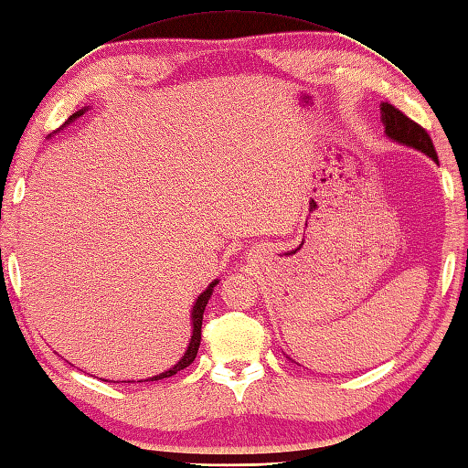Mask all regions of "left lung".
Instances as JSON below:
<instances>
[{
    "label": "left lung",
    "mask_w": 468,
    "mask_h": 468,
    "mask_svg": "<svg viewBox=\"0 0 468 468\" xmlns=\"http://www.w3.org/2000/svg\"><path fill=\"white\" fill-rule=\"evenodd\" d=\"M380 122L384 126V133H387L392 142H399L402 146L419 150L424 155H429L432 162L439 164L437 150H434L427 130L420 128L417 122L404 116V113L399 108H394L392 103H380Z\"/></svg>",
    "instance_id": "1"
}]
</instances>
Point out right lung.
Returning <instances> with one entry per match:
<instances>
[{"label":"right lung","instance_id":"add662e5","mask_svg":"<svg viewBox=\"0 0 468 468\" xmlns=\"http://www.w3.org/2000/svg\"><path fill=\"white\" fill-rule=\"evenodd\" d=\"M86 110H88V108H81V110H78L76 113H71V116L68 118V122H66L64 126H61L59 130H64L66 126H69L71 122H76L80 116H84ZM49 138H51V136H49ZM218 282H220V280L216 278L214 282L207 284V288L204 290V292H200V296L196 298V303H194V306H192V316H190L192 336H190L188 346H186L184 356H182L178 362H176V365H174L172 368L160 372V375H154V377H150V378H142V380H138V382H148V380H162V378H168V377H174L176 372H180V370H184L186 367H190V365H192L194 358H196V355H198L200 340H202V318H204V310H206L207 300H210V296H212V292H214V286H216ZM106 382H110V380H106ZM112 382H118V380H112ZM122 382H126V380H122ZM128 382H136V380H128Z\"/></svg>","mask_w":468,"mask_h":468}]
</instances>
